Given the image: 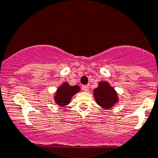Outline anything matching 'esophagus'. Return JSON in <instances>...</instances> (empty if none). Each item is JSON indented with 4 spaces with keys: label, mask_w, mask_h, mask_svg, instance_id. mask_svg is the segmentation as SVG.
I'll return each mask as SVG.
<instances>
[{
    "label": "esophagus",
    "mask_w": 158,
    "mask_h": 158,
    "mask_svg": "<svg viewBox=\"0 0 158 158\" xmlns=\"http://www.w3.org/2000/svg\"><path fill=\"white\" fill-rule=\"evenodd\" d=\"M88 88H89V86H88V85H83V86L81 87V89H82L85 92L88 91Z\"/></svg>",
    "instance_id": "34e87169"
}]
</instances>
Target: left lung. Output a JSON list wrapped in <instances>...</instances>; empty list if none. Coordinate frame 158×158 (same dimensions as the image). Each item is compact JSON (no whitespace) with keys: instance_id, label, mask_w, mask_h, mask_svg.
Instances as JSON below:
<instances>
[{"instance_id":"8db88e82","label":"left lung","mask_w":158,"mask_h":158,"mask_svg":"<svg viewBox=\"0 0 158 158\" xmlns=\"http://www.w3.org/2000/svg\"><path fill=\"white\" fill-rule=\"evenodd\" d=\"M96 102L99 106L109 109L118 102L117 92L107 81H100L97 88L94 90Z\"/></svg>"}]
</instances>
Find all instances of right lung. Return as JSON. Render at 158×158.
<instances>
[{"label":"right lung","instance_id":"obj_1","mask_svg":"<svg viewBox=\"0 0 158 158\" xmlns=\"http://www.w3.org/2000/svg\"><path fill=\"white\" fill-rule=\"evenodd\" d=\"M79 90H80V87L78 85L71 86L68 83L64 82L56 90L54 96L55 103L60 107L68 106L70 102L72 97L78 93Z\"/></svg>","mask_w":158,"mask_h":158}]
</instances>
